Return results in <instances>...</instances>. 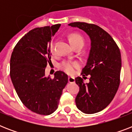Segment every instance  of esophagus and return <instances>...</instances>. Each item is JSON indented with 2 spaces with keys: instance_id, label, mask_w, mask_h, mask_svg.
Here are the masks:
<instances>
[{
  "instance_id": "obj_1",
  "label": "esophagus",
  "mask_w": 132,
  "mask_h": 132,
  "mask_svg": "<svg viewBox=\"0 0 132 132\" xmlns=\"http://www.w3.org/2000/svg\"><path fill=\"white\" fill-rule=\"evenodd\" d=\"M75 80L74 77H68V82L69 83H75Z\"/></svg>"
}]
</instances>
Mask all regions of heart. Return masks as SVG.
I'll list each match as a JSON object with an SVG mask.
<instances>
[{"label":"heart","mask_w":132,"mask_h":132,"mask_svg":"<svg viewBox=\"0 0 132 132\" xmlns=\"http://www.w3.org/2000/svg\"><path fill=\"white\" fill-rule=\"evenodd\" d=\"M69 41L70 44L73 46H75L77 44H84V38L81 34L77 33H72L69 36ZM50 48L51 52L54 51L55 46L52 42L50 45ZM80 66L79 62L77 61H72V60H65L60 64V68L64 70V72L68 74H72L75 72V68H78Z\"/></svg>","instance_id":"heart-1"}]
</instances>
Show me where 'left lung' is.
<instances>
[{"mask_svg": "<svg viewBox=\"0 0 132 132\" xmlns=\"http://www.w3.org/2000/svg\"><path fill=\"white\" fill-rule=\"evenodd\" d=\"M69 25L84 30L91 40L89 57L81 72L83 76L90 75V82L86 84L81 77L75 78V82L79 86L75 103L82 112L94 114L105 108L118 90L121 52L112 36L100 27L80 22H72Z\"/></svg>", "mask_w": 132, "mask_h": 132, "instance_id": "left-lung-1", "label": "left lung"}]
</instances>
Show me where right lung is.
Wrapping results in <instances>:
<instances>
[{
    "mask_svg": "<svg viewBox=\"0 0 132 132\" xmlns=\"http://www.w3.org/2000/svg\"><path fill=\"white\" fill-rule=\"evenodd\" d=\"M61 24L35 28L25 34L13 48L10 60V76L22 103L32 112L49 115L57 109L68 75L57 71L53 78L45 76L51 64V37Z\"/></svg>",
    "mask_w": 132,
    "mask_h": 132,
    "instance_id": "obj_1",
    "label": "right lung"
}]
</instances>
